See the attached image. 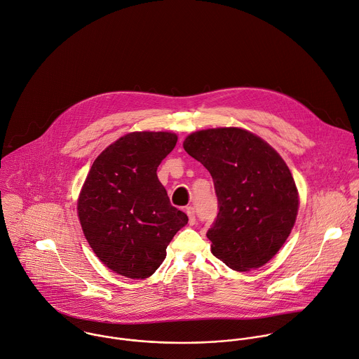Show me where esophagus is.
Instances as JSON below:
<instances>
[{"label": "esophagus", "instance_id": "obj_1", "mask_svg": "<svg viewBox=\"0 0 359 359\" xmlns=\"http://www.w3.org/2000/svg\"><path fill=\"white\" fill-rule=\"evenodd\" d=\"M186 214L189 217V224L194 225L196 224V211H194V208L193 207H187L186 208Z\"/></svg>", "mask_w": 359, "mask_h": 359}]
</instances>
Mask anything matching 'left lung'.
<instances>
[{"label": "left lung", "instance_id": "8db88e82", "mask_svg": "<svg viewBox=\"0 0 359 359\" xmlns=\"http://www.w3.org/2000/svg\"><path fill=\"white\" fill-rule=\"evenodd\" d=\"M183 148L214 180L219 211L207 232L212 255L236 271L264 266L288 239L299 207L284 159L238 127L196 131Z\"/></svg>", "mask_w": 359, "mask_h": 359}]
</instances>
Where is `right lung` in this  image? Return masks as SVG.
<instances>
[{
    "mask_svg": "<svg viewBox=\"0 0 359 359\" xmlns=\"http://www.w3.org/2000/svg\"><path fill=\"white\" fill-rule=\"evenodd\" d=\"M177 142L173 133H130L93 162L78 198L83 235L116 274L144 280L189 218L173 207L156 169Z\"/></svg>",
    "mask_w": 359,
    "mask_h": 359,
    "instance_id": "right-lung-1",
    "label": "right lung"
}]
</instances>
